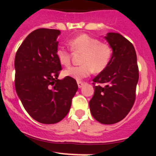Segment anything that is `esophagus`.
<instances>
[{
    "instance_id": "1",
    "label": "esophagus",
    "mask_w": 156,
    "mask_h": 156,
    "mask_svg": "<svg viewBox=\"0 0 156 156\" xmlns=\"http://www.w3.org/2000/svg\"><path fill=\"white\" fill-rule=\"evenodd\" d=\"M77 83H78V88H81V87H82L84 85V83H83V82H81V81H78V82H77Z\"/></svg>"
}]
</instances>
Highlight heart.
Returning a JSON list of instances; mask_svg holds the SVG:
<instances>
[{"label":"heart","mask_w":156,"mask_h":156,"mask_svg":"<svg viewBox=\"0 0 156 156\" xmlns=\"http://www.w3.org/2000/svg\"><path fill=\"white\" fill-rule=\"evenodd\" d=\"M71 48L77 54H82L81 64L71 67L64 71L65 76L76 80L85 78L93 72H101L106 68L112 57V49L107 43H100L99 40L87 34H81L71 40ZM59 63L64 67H69L71 55L69 50L59 47L56 51Z\"/></svg>","instance_id":"heart-1"}]
</instances>
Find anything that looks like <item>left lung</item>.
<instances>
[{
	"instance_id": "obj_1",
	"label": "left lung",
	"mask_w": 156,
	"mask_h": 156,
	"mask_svg": "<svg viewBox=\"0 0 156 156\" xmlns=\"http://www.w3.org/2000/svg\"><path fill=\"white\" fill-rule=\"evenodd\" d=\"M105 39L113 54L106 69L92 80L95 92L89 107L97 121L113 124L123 120L134 105L139 71L132 43L119 33H109Z\"/></svg>"
}]
</instances>
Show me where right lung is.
Instances as JSON below:
<instances>
[{
	"label": "right lung",
	"mask_w": 156,
	"mask_h": 156,
	"mask_svg": "<svg viewBox=\"0 0 156 156\" xmlns=\"http://www.w3.org/2000/svg\"><path fill=\"white\" fill-rule=\"evenodd\" d=\"M60 33L57 29H36L22 42L15 58L17 94L27 113L46 124L65 117L78 90L74 78L58 79L62 70L56 57Z\"/></svg>",
	"instance_id": "1"
}]
</instances>
